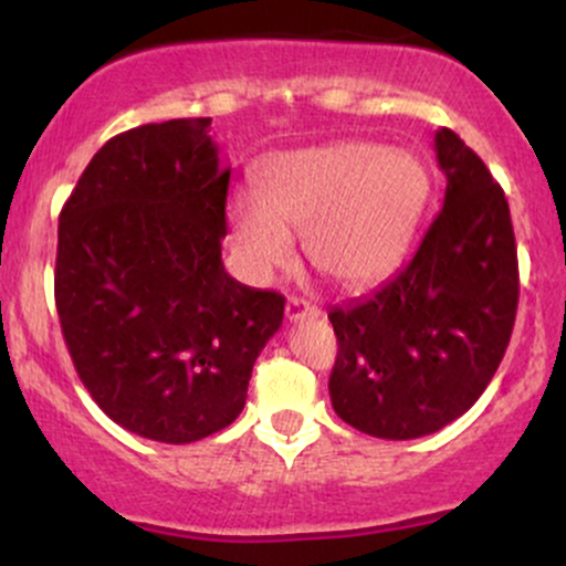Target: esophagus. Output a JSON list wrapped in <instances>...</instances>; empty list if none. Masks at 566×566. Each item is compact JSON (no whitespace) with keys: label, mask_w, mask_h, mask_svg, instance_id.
<instances>
[{"label":"esophagus","mask_w":566,"mask_h":566,"mask_svg":"<svg viewBox=\"0 0 566 566\" xmlns=\"http://www.w3.org/2000/svg\"><path fill=\"white\" fill-rule=\"evenodd\" d=\"M284 314H287L290 322H301V319H314V316H319L322 311L316 308L314 303L303 301V297H290L287 311H284Z\"/></svg>","instance_id":"esophagus-1"}]
</instances>
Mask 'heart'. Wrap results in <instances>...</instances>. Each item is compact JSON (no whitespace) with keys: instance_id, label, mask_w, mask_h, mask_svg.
Listing matches in <instances>:
<instances>
[{"instance_id":"obj_1","label":"heart","mask_w":566,"mask_h":566,"mask_svg":"<svg viewBox=\"0 0 566 566\" xmlns=\"http://www.w3.org/2000/svg\"><path fill=\"white\" fill-rule=\"evenodd\" d=\"M426 193L423 165L401 148L365 140L301 148L265 167L261 197L233 193V250L247 274L269 279L292 261V233H303L319 274L361 287L399 261Z\"/></svg>"}]
</instances>
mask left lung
<instances>
[{
	"mask_svg": "<svg viewBox=\"0 0 566 566\" xmlns=\"http://www.w3.org/2000/svg\"><path fill=\"white\" fill-rule=\"evenodd\" d=\"M444 205L412 261L373 295L329 311L337 418L378 439L439 431L490 386L509 348L518 263L509 201L452 129L433 138Z\"/></svg>",
	"mask_w": 566,
	"mask_h": 566,
	"instance_id": "obj_1",
	"label": "left lung"
}]
</instances>
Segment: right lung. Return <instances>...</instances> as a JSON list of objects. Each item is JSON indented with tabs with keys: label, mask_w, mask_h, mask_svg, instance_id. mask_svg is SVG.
I'll use <instances>...</instances> for the list:
<instances>
[{
	"label": "right lung",
	"mask_w": 566,
	"mask_h": 566,
	"mask_svg": "<svg viewBox=\"0 0 566 566\" xmlns=\"http://www.w3.org/2000/svg\"><path fill=\"white\" fill-rule=\"evenodd\" d=\"M212 119L116 135L61 210L55 305L95 405L129 433L199 441L244 409L284 297L226 274V197Z\"/></svg>",
	"instance_id": "add662e5"
}]
</instances>
